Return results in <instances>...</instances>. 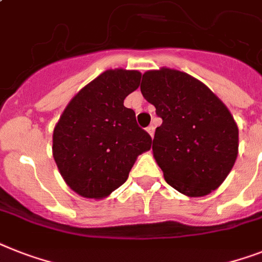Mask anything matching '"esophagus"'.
<instances>
[{
    "label": "esophagus",
    "instance_id": "1",
    "mask_svg": "<svg viewBox=\"0 0 262 262\" xmlns=\"http://www.w3.org/2000/svg\"><path fill=\"white\" fill-rule=\"evenodd\" d=\"M146 132L149 133L150 137H153V136H155V126H148L146 127Z\"/></svg>",
    "mask_w": 262,
    "mask_h": 262
}]
</instances>
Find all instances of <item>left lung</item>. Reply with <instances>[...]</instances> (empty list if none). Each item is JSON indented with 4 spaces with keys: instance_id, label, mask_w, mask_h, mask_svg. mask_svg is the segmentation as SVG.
Returning <instances> with one entry per match:
<instances>
[{
    "instance_id": "1",
    "label": "left lung",
    "mask_w": 262,
    "mask_h": 262,
    "mask_svg": "<svg viewBox=\"0 0 262 262\" xmlns=\"http://www.w3.org/2000/svg\"><path fill=\"white\" fill-rule=\"evenodd\" d=\"M140 89L163 120L152 150L165 182L191 198L216 190L238 155V126L225 103L205 83L167 67L144 72Z\"/></svg>"
}]
</instances>
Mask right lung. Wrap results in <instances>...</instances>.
Wrapping results in <instances>:
<instances>
[{
	"mask_svg": "<svg viewBox=\"0 0 262 262\" xmlns=\"http://www.w3.org/2000/svg\"><path fill=\"white\" fill-rule=\"evenodd\" d=\"M140 80L137 70H106L72 98L55 125V163L80 196H109L126 182L138 155L150 149V136L124 106Z\"/></svg>",
	"mask_w": 262,
	"mask_h": 262,
	"instance_id": "1",
	"label": "right lung"
}]
</instances>
